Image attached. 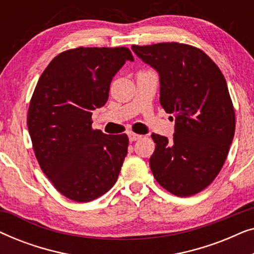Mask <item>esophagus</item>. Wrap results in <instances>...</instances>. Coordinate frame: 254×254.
<instances>
[{
    "mask_svg": "<svg viewBox=\"0 0 254 254\" xmlns=\"http://www.w3.org/2000/svg\"><path fill=\"white\" fill-rule=\"evenodd\" d=\"M128 137H129V141L133 142V141H136V140H140V138H142L143 136L140 134H135V133H129L128 134Z\"/></svg>",
    "mask_w": 254,
    "mask_h": 254,
    "instance_id": "34e87169",
    "label": "esophagus"
}]
</instances>
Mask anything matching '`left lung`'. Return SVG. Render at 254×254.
<instances>
[{
	"instance_id": "1",
	"label": "left lung",
	"mask_w": 254,
	"mask_h": 254,
	"mask_svg": "<svg viewBox=\"0 0 254 254\" xmlns=\"http://www.w3.org/2000/svg\"><path fill=\"white\" fill-rule=\"evenodd\" d=\"M131 50L158 72L159 103L176 121L172 140L151 135L152 175L170 193L194 195L220 173L235 135V110L224 76L204 52L190 45H133Z\"/></svg>"
}]
</instances>
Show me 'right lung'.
I'll list each match as a JSON object with an SVG mask.
<instances>
[{
    "instance_id": "obj_1",
    "label": "right lung",
    "mask_w": 254,
    "mask_h": 254,
    "mask_svg": "<svg viewBox=\"0 0 254 254\" xmlns=\"http://www.w3.org/2000/svg\"><path fill=\"white\" fill-rule=\"evenodd\" d=\"M126 47H78L62 52L41 74L31 98L27 127L41 170L76 202L102 196L116 184L127 155L126 134L92 129V111L109 99Z\"/></svg>"
}]
</instances>
